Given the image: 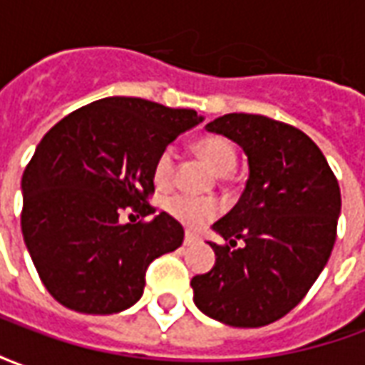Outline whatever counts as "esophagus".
Wrapping results in <instances>:
<instances>
[{
    "label": "esophagus",
    "instance_id": "obj_1",
    "mask_svg": "<svg viewBox=\"0 0 365 365\" xmlns=\"http://www.w3.org/2000/svg\"><path fill=\"white\" fill-rule=\"evenodd\" d=\"M199 242L197 235H193V232H185V237H183V245L185 246H193Z\"/></svg>",
    "mask_w": 365,
    "mask_h": 365
}]
</instances>
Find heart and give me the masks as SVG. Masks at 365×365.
<instances>
[{
  "instance_id": "obj_1",
  "label": "heart",
  "mask_w": 365,
  "mask_h": 365,
  "mask_svg": "<svg viewBox=\"0 0 365 365\" xmlns=\"http://www.w3.org/2000/svg\"><path fill=\"white\" fill-rule=\"evenodd\" d=\"M197 156L217 175L230 174L237 166V150L235 146L222 136H205L195 144ZM175 166V156L172 148L160 154L154 162V183L158 187H166L172 182ZM166 211L175 221L182 222L187 229H201L203 225L213 221L219 215L221 207L215 199L190 197V195H174L166 201Z\"/></svg>"
}]
</instances>
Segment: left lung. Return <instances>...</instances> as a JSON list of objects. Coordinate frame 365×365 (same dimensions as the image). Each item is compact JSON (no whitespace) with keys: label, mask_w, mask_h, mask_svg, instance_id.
Returning a JSON list of instances; mask_svg holds the SVG:
<instances>
[{"label":"left lung","mask_w":365,"mask_h":365,"mask_svg":"<svg viewBox=\"0 0 365 365\" xmlns=\"http://www.w3.org/2000/svg\"><path fill=\"white\" fill-rule=\"evenodd\" d=\"M205 128L245 150L248 180L237 205L211 227L231 246L207 242L217 258L191 279L193 303L222 324L264 327L297 307L327 266L340 187L319 146L291 125L229 113Z\"/></svg>","instance_id":"1"}]
</instances>
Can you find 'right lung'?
<instances>
[{
    "instance_id": "add662e5",
    "label": "right lung",
    "mask_w": 365,
    "mask_h": 365,
    "mask_svg": "<svg viewBox=\"0 0 365 365\" xmlns=\"http://www.w3.org/2000/svg\"><path fill=\"white\" fill-rule=\"evenodd\" d=\"M203 120L138 97H105L44 135L21 180L23 238L44 287L60 305L113 314L143 297L152 260L180 248L183 227L168 213L120 223L128 205L154 214V162Z\"/></svg>"
}]
</instances>
